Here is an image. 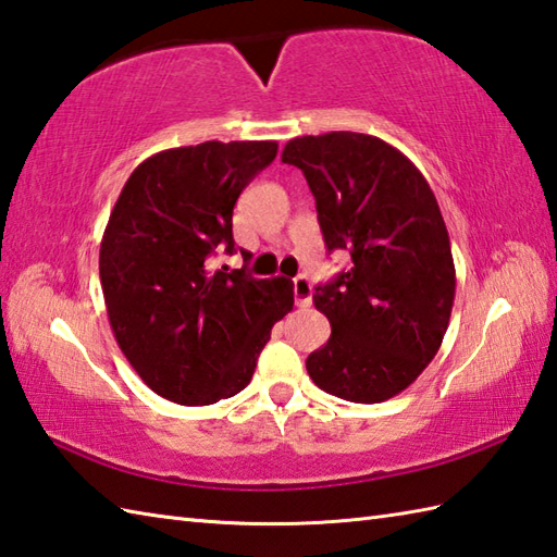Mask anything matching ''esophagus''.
Segmentation results:
<instances>
[{"instance_id":"34e87169","label":"esophagus","mask_w":557,"mask_h":557,"mask_svg":"<svg viewBox=\"0 0 557 557\" xmlns=\"http://www.w3.org/2000/svg\"><path fill=\"white\" fill-rule=\"evenodd\" d=\"M311 297H313L311 280L306 275L294 277V299H297V306H301V309H304V306H309Z\"/></svg>"}]
</instances>
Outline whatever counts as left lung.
I'll return each instance as SVG.
<instances>
[{
  "instance_id": "left-lung-1",
  "label": "left lung",
  "mask_w": 557,
  "mask_h": 557,
  "mask_svg": "<svg viewBox=\"0 0 557 557\" xmlns=\"http://www.w3.org/2000/svg\"><path fill=\"white\" fill-rule=\"evenodd\" d=\"M282 162L306 176L327 251L351 268L313 294L333 335L306 359L311 381L375 405L409 387L441 349L455 301V263L429 182L385 140L330 132L294 138Z\"/></svg>"
}]
</instances>
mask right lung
<instances>
[{"label":"right lung","mask_w":557,"mask_h":557,"mask_svg":"<svg viewBox=\"0 0 557 557\" xmlns=\"http://www.w3.org/2000/svg\"><path fill=\"white\" fill-rule=\"evenodd\" d=\"M275 156V140L162 150L128 176L104 227L100 282L116 345L176 405L242 393L294 306L292 280L210 268L218 248L236 251V198Z\"/></svg>","instance_id":"right-lung-1"}]
</instances>
